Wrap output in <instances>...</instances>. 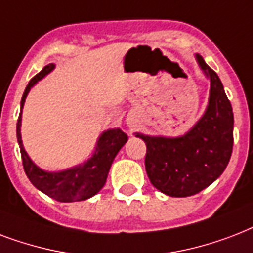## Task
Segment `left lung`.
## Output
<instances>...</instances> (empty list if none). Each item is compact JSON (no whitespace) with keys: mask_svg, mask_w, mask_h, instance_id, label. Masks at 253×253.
Here are the masks:
<instances>
[{"mask_svg":"<svg viewBox=\"0 0 253 253\" xmlns=\"http://www.w3.org/2000/svg\"><path fill=\"white\" fill-rule=\"evenodd\" d=\"M199 67L210 79L203 116L179 137L136 133L146 144L145 169L152 185L170 197H190L218 179L228 165L234 145V113L223 84L201 55Z\"/></svg>","mask_w":253,"mask_h":253,"instance_id":"obj_1","label":"left lung"}]
</instances>
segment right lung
Wrapping results in <instances>:
<instances>
[{
    "label": "right lung",
    "mask_w": 253,
    "mask_h": 253,
    "mask_svg": "<svg viewBox=\"0 0 253 253\" xmlns=\"http://www.w3.org/2000/svg\"><path fill=\"white\" fill-rule=\"evenodd\" d=\"M54 68L55 64H48L39 74H37L29 82L21 99V113L17 121V140L21 149L23 169L31 183L52 199L58 202L85 201L103 189L113 160L128 141V136L119 128L105 130L101 133V136L96 142L95 152L92 157L71 169L62 170V171H46L35 165L27 156L22 144V137H21L22 108L31 87H34L39 80L43 79L47 74H50Z\"/></svg>",
    "instance_id": "add662e5"
}]
</instances>
